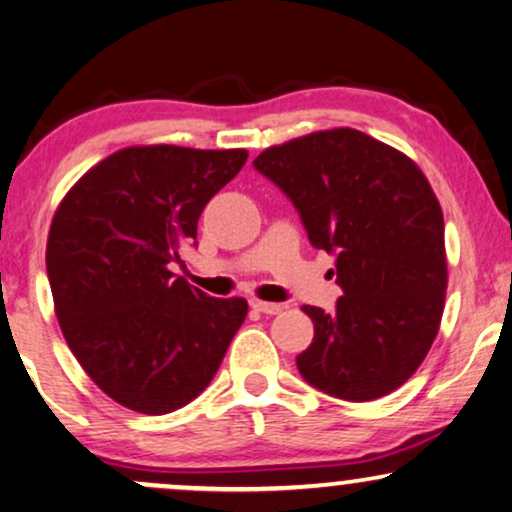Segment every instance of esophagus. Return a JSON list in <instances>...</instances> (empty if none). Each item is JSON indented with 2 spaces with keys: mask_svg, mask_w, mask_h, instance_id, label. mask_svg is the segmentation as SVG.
I'll list each match as a JSON object with an SVG mask.
<instances>
[{
  "mask_svg": "<svg viewBox=\"0 0 512 512\" xmlns=\"http://www.w3.org/2000/svg\"><path fill=\"white\" fill-rule=\"evenodd\" d=\"M251 308H254V311H258V313H263V315H277V313L285 311V306L270 304V301H251Z\"/></svg>",
  "mask_w": 512,
  "mask_h": 512,
  "instance_id": "34e87169",
  "label": "esophagus"
}]
</instances>
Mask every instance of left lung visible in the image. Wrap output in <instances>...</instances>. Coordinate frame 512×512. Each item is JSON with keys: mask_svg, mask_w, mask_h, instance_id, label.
I'll return each mask as SVG.
<instances>
[{"mask_svg": "<svg viewBox=\"0 0 512 512\" xmlns=\"http://www.w3.org/2000/svg\"><path fill=\"white\" fill-rule=\"evenodd\" d=\"M254 168L285 192L315 249L337 256L334 311L304 306L313 342L296 356L311 387L372 401L420 368L446 292L444 216L422 170L361 130L270 147Z\"/></svg>", "mask_w": 512, "mask_h": 512, "instance_id": "obj_1", "label": "left lung"}]
</instances>
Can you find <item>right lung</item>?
I'll return each mask as SVG.
<instances>
[{
    "label": "right lung",
    "mask_w": 512,
    "mask_h": 512,
    "mask_svg": "<svg viewBox=\"0 0 512 512\" xmlns=\"http://www.w3.org/2000/svg\"><path fill=\"white\" fill-rule=\"evenodd\" d=\"M244 161V149H121L56 211L47 239L56 318L92 382L125 408L161 415L197 399L244 323V299H213L170 273Z\"/></svg>",
    "instance_id": "right-lung-1"
}]
</instances>
